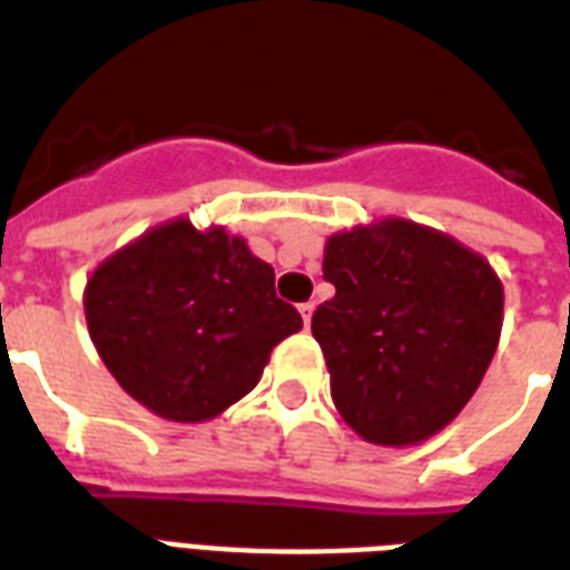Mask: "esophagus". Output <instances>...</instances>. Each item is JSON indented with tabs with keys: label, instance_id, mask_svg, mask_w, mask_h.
I'll return each mask as SVG.
<instances>
[{
	"label": "esophagus",
	"instance_id": "obj_1",
	"mask_svg": "<svg viewBox=\"0 0 570 570\" xmlns=\"http://www.w3.org/2000/svg\"><path fill=\"white\" fill-rule=\"evenodd\" d=\"M313 311H316V307H313V302H307V304H302V307H298V313H302V320H304V328H311Z\"/></svg>",
	"mask_w": 570,
	"mask_h": 570
}]
</instances>
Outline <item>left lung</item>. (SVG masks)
Segmentation results:
<instances>
[{
	"mask_svg": "<svg viewBox=\"0 0 570 570\" xmlns=\"http://www.w3.org/2000/svg\"><path fill=\"white\" fill-rule=\"evenodd\" d=\"M313 313L331 396L375 446H416L461 414L503 331V281L450 233L379 218L331 233Z\"/></svg>",
	"mask_w": 570,
	"mask_h": 570,
	"instance_id": "1",
	"label": "left lung"
}]
</instances>
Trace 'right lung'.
Wrapping results in <instances>:
<instances>
[{"label":"right lung","mask_w":570,"mask_h":570,"mask_svg":"<svg viewBox=\"0 0 570 570\" xmlns=\"http://www.w3.org/2000/svg\"><path fill=\"white\" fill-rule=\"evenodd\" d=\"M88 334L120 387L168 423H206L248 396L302 316L275 268L222 224L180 215L127 242L82 293Z\"/></svg>","instance_id":"obj_1"}]
</instances>
